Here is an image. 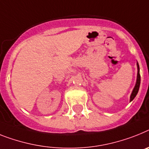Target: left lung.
Here are the masks:
<instances>
[{"instance_id": "left-lung-1", "label": "left lung", "mask_w": 149, "mask_h": 149, "mask_svg": "<svg viewBox=\"0 0 149 149\" xmlns=\"http://www.w3.org/2000/svg\"><path fill=\"white\" fill-rule=\"evenodd\" d=\"M137 67H138V73H137V80H136V86H135V88L132 90V92L130 96V102H132V100L134 99V98L136 96L137 93L139 92V86H140V74H139V63H137Z\"/></svg>"}]
</instances>
